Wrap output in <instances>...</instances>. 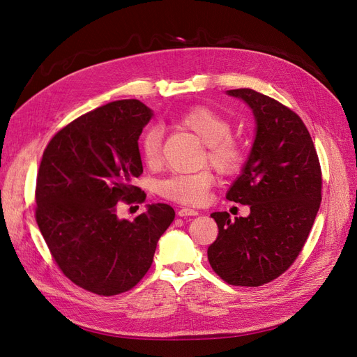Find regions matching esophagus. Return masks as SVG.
<instances>
[{
  "instance_id": "obj_1",
  "label": "esophagus",
  "mask_w": 357,
  "mask_h": 357,
  "mask_svg": "<svg viewBox=\"0 0 357 357\" xmlns=\"http://www.w3.org/2000/svg\"><path fill=\"white\" fill-rule=\"evenodd\" d=\"M177 213L180 217H189V215L195 217V215H197L199 212L196 209H192V208H181V209H178Z\"/></svg>"
}]
</instances>
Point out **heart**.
I'll use <instances>...</instances> for the list:
<instances>
[{
    "label": "heart",
    "instance_id": "heart-1",
    "mask_svg": "<svg viewBox=\"0 0 357 357\" xmlns=\"http://www.w3.org/2000/svg\"><path fill=\"white\" fill-rule=\"evenodd\" d=\"M176 123L196 135L205 146V161H209L221 174H234L246 160V145L231 133L233 124L222 112L211 107L197 105L177 117ZM162 132L160 127H149L140 136L139 152L148 167L158 165L161 160ZM215 184V177L209 169L196 173H180L160 183V193L165 199L183 205L204 204L209 189Z\"/></svg>",
    "mask_w": 357,
    "mask_h": 357
}]
</instances>
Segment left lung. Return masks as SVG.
<instances>
[{
    "label": "left lung",
    "mask_w": 357,
    "mask_h": 357,
    "mask_svg": "<svg viewBox=\"0 0 357 357\" xmlns=\"http://www.w3.org/2000/svg\"><path fill=\"white\" fill-rule=\"evenodd\" d=\"M256 120L249 160L227 199L249 205V217L213 212L218 236L208 248L213 273L238 287L278 278L302 252L321 205L322 173L312 137L289 107L253 89H231Z\"/></svg>",
    "instance_id": "left-lung-1"
}]
</instances>
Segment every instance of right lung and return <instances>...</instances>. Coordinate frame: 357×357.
<instances>
[{
	"label": "right lung",
	"mask_w": 357,
	"mask_h": 357,
	"mask_svg": "<svg viewBox=\"0 0 357 357\" xmlns=\"http://www.w3.org/2000/svg\"><path fill=\"white\" fill-rule=\"evenodd\" d=\"M152 111L137 99L95 108L56 132L42 155L35 218L52 259L76 286L99 296L129 291L152 265L176 212L153 204L120 220V204L145 202L137 140Z\"/></svg>",
	"instance_id": "add662e5"
}]
</instances>
